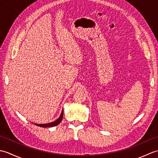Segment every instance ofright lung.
<instances>
[{
  "label": "right lung",
  "mask_w": 158,
  "mask_h": 158,
  "mask_svg": "<svg viewBox=\"0 0 158 158\" xmlns=\"http://www.w3.org/2000/svg\"><path fill=\"white\" fill-rule=\"evenodd\" d=\"M63 110L62 111L61 115H60L59 118L57 119L56 121L52 123H45V124H36L35 125L40 126V127H53V126H56L57 125H58V124L61 122V121L62 120V117H63Z\"/></svg>",
  "instance_id": "obj_1"
}]
</instances>
